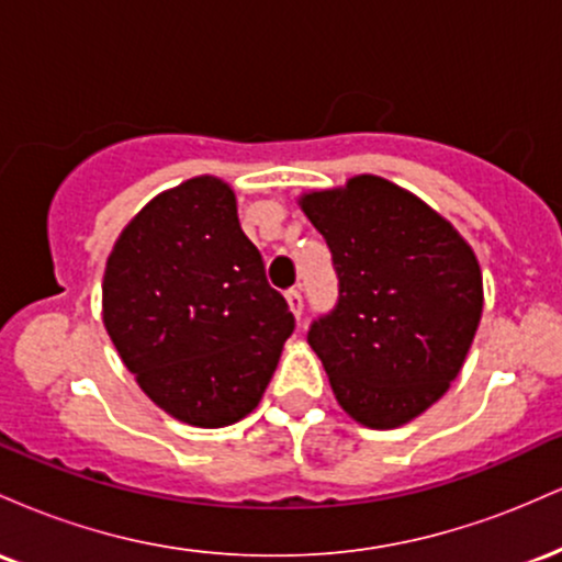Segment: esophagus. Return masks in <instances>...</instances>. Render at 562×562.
Here are the masks:
<instances>
[{"mask_svg": "<svg viewBox=\"0 0 562 562\" xmlns=\"http://www.w3.org/2000/svg\"><path fill=\"white\" fill-rule=\"evenodd\" d=\"M285 299L290 303V312L295 314V319H301V314H303V295H301V290L299 288H290L288 293H285Z\"/></svg>", "mask_w": 562, "mask_h": 562, "instance_id": "obj_1", "label": "esophagus"}]
</instances>
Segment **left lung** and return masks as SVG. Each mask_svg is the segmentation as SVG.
I'll list each match as a JSON object with an SVG mask.
<instances>
[{"label":"left lung","instance_id":"left-lung-1","mask_svg":"<svg viewBox=\"0 0 562 562\" xmlns=\"http://www.w3.org/2000/svg\"><path fill=\"white\" fill-rule=\"evenodd\" d=\"M301 209L338 274V301L312 322L308 346L353 420L398 428L460 375L483 308L475 254L423 200L370 173L308 192Z\"/></svg>","mask_w":562,"mask_h":562}]
</instances>
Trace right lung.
Listing matches in <instances>:
<instances>
[{
  "instance_id": "obj_1",
  "label": "right lung",
  "mask_w": 562,
  "mask_h": 562,
  "mask_svg": "<svg viewBox=\"0 0 562 562\" xmlns=\"http://www.w3.org/2000/svg\"><path fill=\"white\" fill-rule=\"evenodd\" d=\"M102 319L139 389L198 428L256 409L295 327L240 229L235 192L214 177L150 200L121 232Z\"/></svg>"
}]
</instances>
